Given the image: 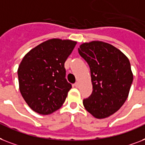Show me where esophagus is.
<instances>
[{
  "label": "esophagus",
  "mask_w": 145,
  "mask_h": 145,
  "mask_svg": "<svg viewBox=\"0 0 145 145\" xmlns=\"http://www.w3.org/2000/svg\"><path fill=\"white\" fill-rule=\"evenodd\" d=\"M78 85H79V84H78V82H75V83L74 84V86H75V87H78Z\"/></svg>",
  "instance_id": "obj_1"
}]
</instances>
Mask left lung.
Wrapping results in <instances>:
<instances>
[{
    "mask_svg": "<svg viewBox=\"0 0 145 145\" xmlns=\"http://www.w3.org/2000/svg\"><path fill=\"white\" fill-rule=\"evenodd\" d=\"M78 53L89 65L93 84V93L84 99V106L95 118H107L128 97L133 80L130 61L120 50L102 41L82 44Z\"/></svg>",
    "mask_w": 145,
    "mask_h": 145,
    "instance_id": "obj_1",
    "label": "left lung"
}]
</instances>
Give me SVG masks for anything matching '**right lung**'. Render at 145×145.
<instances>
[{
    "mask_svg": "<svg viewBox=\"0 0 145 145\" xmlns=\"http://www.w3.org/2000/svg\"><path fill=\"white\" fill-rule=\"evenodd\" d=\"M76 42L53 38L35 46L24 57L18 70L19 89L29 107L42 115L61 107L72 88L64 63Z\"/></svg>",
    "mask_w": 145,
    "mask_h": 145,
    "instance_id": "obj_1",
    "label": "right lung"
}]
</instances>
